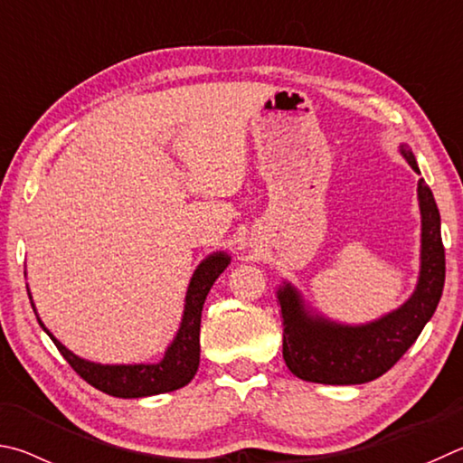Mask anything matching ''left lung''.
Segmentation results:
<instances>
[{"label": "left lung", "instance_id": "8db88e82", "mask_svg": "<svg viewBox=\"0 0 463 463\" xmlns=\"http://www.w3.org/2000/svg\"><path fill=\"white\" fill-rule=\"evenodd\" d=\"M402 156L419 173L412 152L401 146ZM419 207L423 217L420 233V274L415 293L399 309L366 326H342L305 311L297 290H279L282 315V358L297 378L319 384H364L399 362L417 342L425 323L439 305L445 282V248L441 217L433 193L419 178Z\"/></svg>", "mask_w": 463, "mask_h": 463}]
</instances>
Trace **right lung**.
<instances>
[{
    "instance_id": "1",
    "label": "right lung",
    "mask_w": 463,
    "mask_h": 463,
    "mask_svg": "<svg viewBox=\"0 0 463 463\" xmlns=\"http://www.w3.org/2000/svg\"><path fill=\"white\" fill-rule=\"evenodd\" d=\"M227 264H230V256L217 252L205 258V260L199 264V269L194 270L189 290H186V303L181 327H178L176 337L165 352V358L158 364L103 366V364L87 362L69 352L67 347L44 327V323L38 319V315L36 319L40 323V327L51 335L54 345L59 347L62 358L71 364V368L75 370L85 383L95 386L97 391L111 396H119V399H140V396L173 392L176 388L189 384L193 376L197 374L201 354L199 331L203 303H205L209 288L213 287L215 279L227 269ZM32 309H34V303H32Z\"/></svg>"
}]
</instances>
